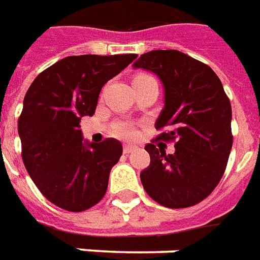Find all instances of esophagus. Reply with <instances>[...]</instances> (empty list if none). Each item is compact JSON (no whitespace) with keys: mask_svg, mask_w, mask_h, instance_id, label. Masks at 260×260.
Listing matches in <instances>:
<instances>
[{"mask_svg":"<svg viewBox=\"0 0 260 260\" xmlns=\"http://www.w3.org/2000/svg\"><path fill=\"white\" fill-rule=\"evenodd\" d=\"M138 150V146H134V145H125L124 146V153L125 154H129V153H134Z\"/></svg>","mask_w":260,"mask_h":260,"instance_id":"esophagus-1","label":"esophagus"}]
</instances>
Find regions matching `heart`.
<instances>
[{"label":"heart","mask_w":260,"mask_h":260,"mask_svg":"<svg viewBox=\"0 0 260 260\" xmlns=\"http://www.w3.org/2000/svg\"><path fill=\"white\" fill-rule=\"evenodd\" d=\"M117 134L121 136H124V138H134V136H135V129H134V126H131V125L122 124L117 128Z\"/></svg>","instance_id":"heart-1"}]
</instances>
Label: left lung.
<instances>
[{"mask_svg":"<svg viewBox=\"0 0 260 260\" xmlns=\"http://www.w3.org/2000/svg\"><path fill=\"white\" fill-rule=\"evenodd\" d=\"M134 69L151 71L164 86L157 140H175V153L146 145L150 165L140 172L146 193L167 208H187L207 199L222 179L230 150L232 106L215 71L183 52L140 55Z\"/></svg>","mask_w":260,"mask_h":260,"instance_id":"8db88e82","label":"left lung"}]
</instances>
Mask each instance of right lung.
<instances>
[{
    "label": "right lung",
    "mask_w": 260,
    "mask_h": 260,
    "mask_svg": "<svg viewBox=\"0 0 260 260\" xmlns=\"http://www.w3.org/2000/svg\"><path fill=\"white\" fill-rule=\"evenodd\" d=\"M136 59L125 55L67 56L32 81L17 121L22 158L45 199L81 212L103 199L121 154L115 139L84 140L80 121L93 115L102 86Z\"/></svg>",
    "instance_id": "right-lung-1"
}]
</instances>
